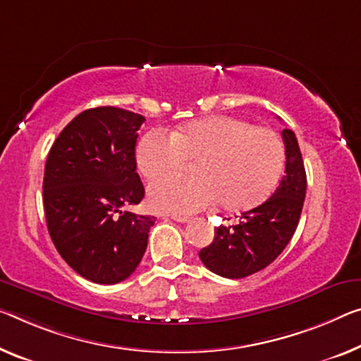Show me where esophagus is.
<instances>
[{"label":"esophagus","instance_id":"obj_1","mask_svg":"<svg viewBox=\"0 0 361 361\" xmlns=\"http://www.w3.org/2000/svg\"><path fill=\"white\" fill-rule=\"evenodd\" d=\"M171 219H174V221H177V223H187L188 219V216H185V214H171Z\"/></svg>","mask_w":361,"mask_h":361}]
</instances>
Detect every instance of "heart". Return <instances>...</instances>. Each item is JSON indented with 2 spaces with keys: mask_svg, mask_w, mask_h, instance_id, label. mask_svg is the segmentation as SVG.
<instances>
[{
  "mask_svg": "<svg viewBox=\"0 0 361 361\" xmlns=\"http://www.w3.org/2000/svg\"><path fill=\"white\" fill-rule=\"evenodd\" d=\"M197 158V176L157 180L148 188V202L164 213L187 214L223 204L231 212L264 202L279 182L286 163L281 137L232 116H212L176 129L149 130L138 142V173L154 180L184 168Z\"/></svg>",
  "mask_w": 361,
  "mask_h": 361,
  "instance_id": "1",
  "label": "heart"
}]
</instances>
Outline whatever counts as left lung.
<instances>
[{"label":"left lung","mask_w":361,"mask_h":361,"mask_svg":"<svg viewBox=\"0 0 361 361\" xmlns=\"http://www.w3.org/2000/svg\"><path fill=\"white\" fill-rule=\"evenodd\" d=\"M286 145V174L264 203L240 214L234 226L214 229V240L198 257L214 274L240 279L264 269L290 242L300 219L307 174L297 137L282 130Z\"/></svg>","instance_id":"1"}]
</instances>
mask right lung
Here are the masks:
<instances>
[{"mask_svg":"<svg viewBox=\"0 0 361 361\" xmlns=\"http://www.w3.org/2000/svg\"><path fill=\"white\" fill-rule=\"evenodd\" d=\"M143 123L127 109H85L48 153L43 204L49 237L64 262L97 284H118L134 273L157 219L123 212L145 195L135 171Z\"/></svg>","mask_w":361,"mask_h":361,"instance_id":"add662e5","label":"right lung"}]
</instances>
